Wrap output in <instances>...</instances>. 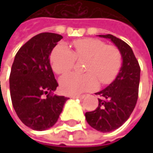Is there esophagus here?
Instances as JSON below:
<instances>
[{
	"label": "esophagus",
	"mask_w": 153,
	"mask_h": 153,
	"mask_svg": "<svg viewBox=\"0 0 153 153\" xmlns=\"http://www.w3.org/2000/svg\"><path fill=\"white\" fill-rule=\"evenodd\" d=\"M71 97L74 98V99H76V98H78V99H83L85 97V96L84 95H79V96H72Z\"/></svg>",
	"instance_id": "obj_1"
}]
</instances>
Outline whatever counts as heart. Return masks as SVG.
<instances>
[{
    "mask_svg": "<svg viewBox=\"0 0 153 153\" xmlns=\"http://www.w3.org/2000/svg\"><path fill=\"white\" fill-rule=\"evenodd\" d=\"M74 50L71 51L63 44L57 45L50 54V64L54 72L64 74L70 71L77 59L87 58L86 74L70 73L60 79V88L67 95H77L95 89L98 80L108 84L117 76L121 66V54L114 46L104 42L86 38L73 42Z\"/></svg>",
    "mask_w": 153,
    "mask_h": 153,
    "instance_id": "obj_1",
    "label": "heart"
}]
</instances>
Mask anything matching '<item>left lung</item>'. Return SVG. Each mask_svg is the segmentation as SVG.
Listing matches in <instances>:
<instances>
[{
  "label": "left lung",
  "mask_w": 153,
  "mask_h": 153,
  "mask_svg": "<svg viewBox=\"0 0 153 153\" xmlns=\"http://www.w3.org/2000/svg\"><path fill=\"white\" fill-rule=\"evenodd\" d=\"M110 39L121 54L122 65L115 79L103 90L96 93L98 106L85 113L87 122L97 131L106 133L123 125L137 105L140 81V66L132 48L122 40L111 35H99Z\"/></svg>",
  "instance_id": "1"
}]
</instances>
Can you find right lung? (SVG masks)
Listing matches in <instances>:
<instances>
[{
	"label": "right lung",
	"instance_id": "right-lung-1",
	"mask_svg": "<svg viewBox=\"0 0 153 153\" xmlns=\"http://www.w3.org/2000/svg\"><path fill=\"white\" fill-rule=\"evenodd\" d=\"M62 35L42 33L30 39L16 54L10 90L16 115L28 128L42 131L57 121L68 97L53 95L58 86L49 62Z\"/></svg>",
	"mask_w": 153,
	"mask_h": 153
}]
</instances>
